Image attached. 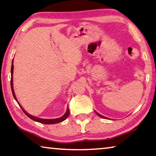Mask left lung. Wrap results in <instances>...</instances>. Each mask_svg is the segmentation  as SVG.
<instances>
[{"mask_svg":"<svg viewBox=\"0 0 156 156\" xmlns=\"http://www.w3.org/2000/svg\"><path fill=\"white\" fill-rule=\"evenodd\" d=\"M95 113H96V114H97L98 116H99V117H101V118H106L105 117H104V116H102V115H101L100 114H99V113H98L97 112H96L95 111ZM106 119H107V118H106Z\"/></svg>","mask_w":156,"mask_h":156,"instance_id":"left-lung-1","label":"left lung"}]
</instances>
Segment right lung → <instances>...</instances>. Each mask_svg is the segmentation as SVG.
Wrapping results in <instances>:
<instances>
[{
  "label": "right lung",
  "instance_id": "right-lung-1",
  "mask_svg": "<svg viewBox=\"0 0 156 156\" xmlns=\"http://www.w3.org/2000/svg\"><path fill=\"white\" fill-rule=\"evenodd\" d=\"M13 61H12V65H11V91H12V94L13 95V98H15V100H16L17 102L18 103L19 106H20L21 109L22 110V111L24 112V114L26 115L28 117H29L30 119H31L33 120V121H37V122L41 123H44V124H55V123H58L62 122V121H63L64 120H66V119L68 117V116L69 115V110L68 108V107H67V111H66V113H65V115L63 116H62V117H60V118L52 119H40V118L34 117V116L30 115L29 114V113H27L23 109V108H22V106L20 105L19 102H18V100H17V99H16L15 93H14V90H13Z\"/></svg>",
  "mask_w": 156,
  "mask_h": 156
}]
</instances>
